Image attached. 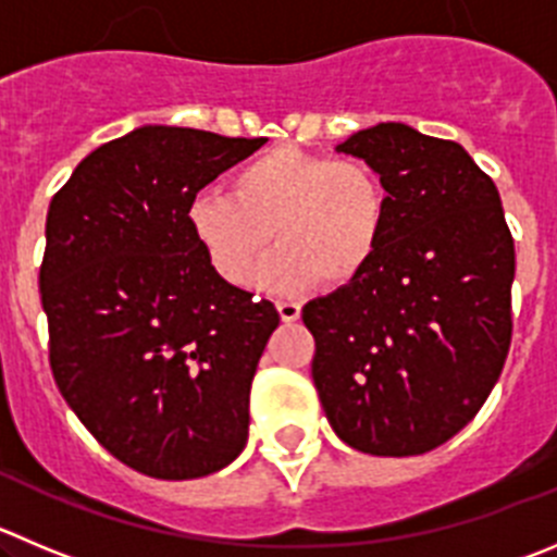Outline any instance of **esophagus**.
I'll return each instance as SVG.
<instances>
[{
	"mask_svg": "<svg viewBox=\"0 0 557 557\" xmlns=\"http://www.w3.org/2000/svg\"><path fill=\"white\" fill-rule=\"evenodd\" d=\"M277 313L285 324H290L302 315V308H299V302H277Z\"/></svg>",
	"mask_w": 557,
	"mask_h": 557,
	"instance_id": "1",
	"label": "esophagus"
}]
</instances>
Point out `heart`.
Instances as JSON below:
<instances>
[{
  "instance_id": "1",
  "label": "heart",
  "mask_w": 557,
  "mask_h": 557,
  "mask_svg": "<svg viewBox=\"0 0 557 557\" xmlns=\"http://www.w3.org/2000/svg\"><path fill=\"white\" fill-rule=\"evenodd\" d=\"M186 225L206 261L231 285H244L269 244H280L255 285L294 294L319 283L346 285L373 261L387 227V191L355 159L272 148L231 175V195L202 191Z\"/></svg>"
}]
</instances>
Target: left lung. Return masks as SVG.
Masks as SVG:
<instances>
[{"label": "left lung", "mask_w": 557, "mask_h": 557, "mask_svg": "<svg viewBox=\"0 0 557 557\" xmlns=\"http://www.w3.org/2000/svg\"><path fill=\"white\" fill-rule=\"evenodd\" d=\"M387 191V227L351 283L302 308L313 382L349 448L418 456L459 434L511 346L513 238L472 156L407 123L351 134Z\"/></svg>", "instance_id": "8db88e82"}]
</instances>
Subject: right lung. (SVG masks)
<instances>
[{"instance_id":"obj_1","label":"right lung","mask_w":557,"mask_h":557,"mask_svg":"<svg viewBox=\"0 0 557 557\" xmlns=\"http://www.w3.org/2000/svg\"><path fill=\"white\" fill-rule=\"evenodd\" d=\"M263 143L139 126L85 156L49 206L40 299L57 387L143 475H211L247 445L249 384L280 315L211 269L186 208Z\"/></svg>"}]
</instances>
